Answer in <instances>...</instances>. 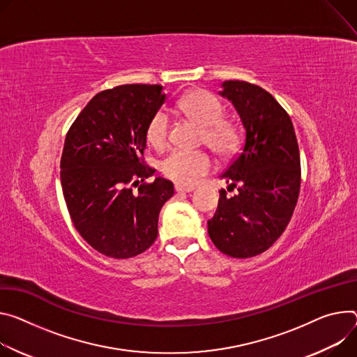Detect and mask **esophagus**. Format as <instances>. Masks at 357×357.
Wrapping results in <instances>:
<instances>
[{"label":"esophagus","instance_id":"1","mask_svg":"<svg viewBox=\"0 0 357 357\" xmlns=\"http://www.w3.org/2000/svg\"><path fill=\"white\" fill-rule=\"evenodd\" d=\"M193 189H195L193 186H183V185H179V183L175 185V192H178V193H189Z\"/></svg>","mask_w":357,"mask_h":357}]
</instances>
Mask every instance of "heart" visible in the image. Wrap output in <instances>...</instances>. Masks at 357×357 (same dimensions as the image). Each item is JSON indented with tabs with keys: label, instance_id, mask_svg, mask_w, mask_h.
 I'll use <instances>...</instances> for the list:
<instances>
[{
	"label": "heart",
	"instance_id": "b5f03b06",
	"mask_svg": "<svg viewBox=\"0 0 357 357\" xmlns=\"http://www.w3.org/2000/svg\"><path fill=\"white\" fill-rule=\"evenodd\" d=\"M179 109L190 121L202 128L201 141L218 156L234 155L241 144L239 125L223 116V107L215 96L204 89L188 92L179 101ZM169 118L158 111L146 126V139L155 149H164L168 144ZM211 169V159L204 152L172 151L160 162V171L179 185H193Z\"/></svg>",
	"mask_w": 357,
	"mask_h": 357
}]
</instances>
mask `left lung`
<instances>
[{"label":"left lung","mask_w":357,"mask_h":357,"mask_svg":"<svg viewBox=\"0 0 357 357\" xmlns=\"http://www.w3.org/2000/svg\"><path fill=\"white\" fill-rule=\"evenodd\" d=\"M219 93L238 111L245 128L241 152L222 174L218 209L208 220L213 245L232 257L268 250L294 215L301 189L298 139L287 112L264 88L245 81H225Z\"/></svg>","instance_id":"1"}]
</instances>
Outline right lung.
Segmentation results:
<instances>
[{
  "label": "right lung",
  "mask_w": 357,
  "mask_h": 357,
  "mask_svg": "<svg viewBox=\"0 0 357 357\" xmlns=\"http://www.w3.org/2000/svg\"><path fill=\"white\" fill-rule=\"evenodd\" d=\"M162 85H119L96 93L77 116L61 156V186L75 229L114 259L145 252L158 236L160 208L174 183L145 182L146 126L164 105ZM139 188L138 191L133 186Z\"/></svg>",
  "instance_id": "obj_1"
}]
</instances>
